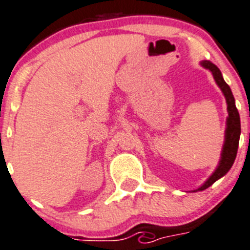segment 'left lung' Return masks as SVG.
Wrapping results in <instances>:
<instances>
[{
  "label": "left lung",
  "mask_w": 250,
  "mask_h": 250,
  "mask_svg": "<svg viewBox=\"0 0 250 250\" xmlns=\"http://www.w3.org/2000/svg\"><path fill=\"white\" fill-rule=\"evenodd\" d=\"M202 67L209 70L211 74L213 75L214 81H216L217 86L221 88L223 96H225L226 102H227V112L228 117L226 121V130H225V143H223L222 151H221V159L218 165H217L216 170L212 172V175L200 186L199 188L193 190L192 192H197V191L206 190L207 188L216 183L218 179L223 178L229 169L232 167L233 163H234L235 157H237L238 144H239V137H241V118H239V113L235 107L234 97L230 91L229 86L226 83L225 79L222 76V72L214 64H212L208 60H202L200 62Z\"/></svg>",
  "instance_id": "obj_1"
}]
</instances>
